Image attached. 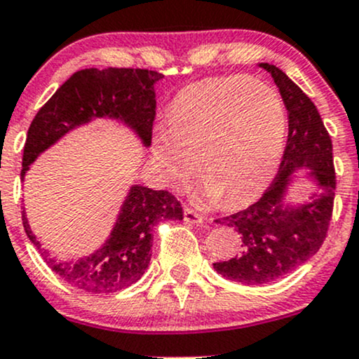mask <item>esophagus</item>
I'll return each mask as SVG.
<instances>
[{"label": "esophagus", "mask_w": 359, "mask_h": 359, "mask_svg": "<svg viewBox=\"0 0 359 359\" xmlns=\"http://www.w3.org/2000/svg\"><path fill=\"white\" fill-rule=\"evenodd\" d=\"M184 219L187 222H192V224H201L204 221V216L201 212H197L196 209L185 205L184 208Z\"/></svg>", "instance_id": "obj_1"}]
</instances>
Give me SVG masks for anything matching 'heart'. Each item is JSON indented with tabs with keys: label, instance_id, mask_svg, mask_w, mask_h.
I'll return each instance as SVG.
<instances>
[{
	"label": "heart",
	"instance_id": "b5f03b06",
	"mask_svg": "<svg viewBox=\"0 0 359 359\" xmlns=\"http://www.w3.org/2000/svg\"><path fill=\"white\" fill-rule=\"evenodd\" d=\"M287 135V113L273 89L248 76L205 79L172 101L167 126L151 138L163 182L205 175L203 192L229 208L253 201L277 172Z\"/></svg>",
	"mask_w": 359,
	"mask_h": 359
}]
</instances>
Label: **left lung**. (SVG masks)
I'll list each match as a JSON object with an SVG mask.
<instances>
[{"mask_svg":"<svg viewBox=\"0 0 359 359\" xmlns=\"http://www.w3.org/2000/svg\"><path fill=\"white\" fill-rule=\"evenodd\" d=\"M258 67L273 77L280 90L288 137L278 174L265 194L250 208L224 217L240 234L241 251L212 266L224 278L245 285L285 277L314 257L327 233L336 189L332 143L314 102L278 67L266 62ZM302 168L306 174L300 176ZM299 180H309L320 191L309 201L294 203L287 191Z\"/></svg>","mask_w":359,"mask_h":359,"instance_id":"8db88e82","label":"left lung"}]
</instances>
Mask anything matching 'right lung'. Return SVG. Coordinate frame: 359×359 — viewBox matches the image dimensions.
Here are the masks:
<instances>
[{"label":"right lung","mask_w":359,"mask_h":359,"mask_svg":"<svg viewBox=\"0 0 359 359\" xmlns=\"http://www.w3.org/2000/svg\"><path fill=\"white\" fill-rule=\"evenodd\" d=\"M162 74L145 69H84L72 74L40 108L28 128L23 148L22 179L43 151L76 128L94 119L125 125L143 147L151 143L155 119V84ZM182 221L179 201L167 191L133 184L128 189L109 236L96 251L77 259H57L42 248L22 212L25 233L47 265L72 287L90 294H111L142 278L151 258L156 222Z\"/></svg>","instance_id":"1"}]
</instances>
